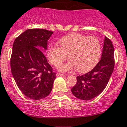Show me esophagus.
<instances>
[{
	"instance_id": "obj_1",
	"label": "esophagus",
	"mask_w": 127,
	"mask_h": 127,
	"mask_svg": "<svg viewBox=\"0 0 127 127\" xmlns=\"http://www.w3.org/2000/svg\"><path fill=\"white\" fill-rule=\"evenodd\" d=\"M65 74H60V73H57L56 74V76L58 77H63V76H65Z\"/></svg>"
}]
</instances>
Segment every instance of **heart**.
I'll return each instance as SVG.
<instances>
[{"label": "heart", "mask_w": 127, "mask_h": 127, "mask_svg": "<svg viewBox=\"0 0 127 127\" xmlns=\"http://www.w3.org/2000/svg\"><path fill=\"white\" fill-rule=\"evenodd\" d=\"M60 46L53 45L48 47V61L58 66L68 56L71 60L60 66L61 71H71L77 69L80 72L90 71L96 65L101 53V43L95 36L71 34L58 40Z\"/></svg>", "instance_id": "heart-1"}]
</instances>
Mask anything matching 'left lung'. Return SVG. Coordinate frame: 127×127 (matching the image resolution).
Returning <instances> with one entry per match:
<instances>
[{
    "label": "left lung",
    "mask_w": 127,
    "mask_h": 127,
    "mask_svg": "<svg viewBox=\"0 0 127 127\" xmlns=\"http://www.w3.org/2000/svg\"><path fill=\"white\" fill-rule=\"evenodd\" d=\"M114 67V50L112 42L105 37L101 58L90 72L77 77L71 89L72 94L82 100L88 101L99 95L107 86Z\"/></svg>",
    "instance_id": "left-lung-1"
}]
</instances>
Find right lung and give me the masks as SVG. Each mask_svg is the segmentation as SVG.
<instances>
[{
    "label": "right lung",
    "instance_id": "right-lung-1",
    "mask_svg": "<svg viewBox=\"0 0 127 127\" xmlns=\"http://www.w3.org/2000/svg\"><path fill=\"white\" fill-rule=\"evenodd\" d=\"M53 33L47 29H27L13 45L11 74L19 89L33 100L47 96L56 79V74L43 53Z\"/></svg>",
    "mask_w": 127,
    "mask_h": 127
}]
</instances>
